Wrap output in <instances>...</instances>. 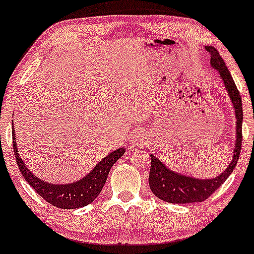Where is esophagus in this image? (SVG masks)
<instances>
[{
	"label": "esophagus",
	"mask_w": 254,
	"mask_h": 254,
	"mask_svg": "<svg viewBox=\"0 0 254 254\" xmlns=\"http://www.w3.org/2000/svg\"><path fill=\"white\" fill-rule=\"evenodd\" d=\"M146 139H147L146 132H143V130H140V132L135 133V135L133 136L132 143H134V145H141V143L146 141Z\"/></svg>",
	"instance_id": "esophagus-1"
}]
</instances>
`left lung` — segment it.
Instances as JSON below:
<instances>
[{"label":"left lung","mask_w":254,"mask_h":254,"mask_svg":"<svg viewBox=\"0 0 254 254\" xmlns=\"http://www.w3.org/2000/svg\"><path fill=\"white\" fill-rule=\"evenodd\" d=\"M206 51L211 54V65L220 74L225 88H226L231 102H232L234 112H236L237 133L233 159L226 170L213 179H196V178L183 175L170 170L155 155L151 154V170H149L148 178L149 187H151L152 192L155 194V196L171 203L201 202L208 196H211L232 173L238 159H239L240 151H242V126L244 115L239 90L237 89L233 77L231 76L230 70L227 69L223 58L219 55L217 49L214 47L208 46L206 47Z\"/></svg>","instance_id":"left-lung-1"}]
</instances>
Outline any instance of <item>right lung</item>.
Instances as JSON below:
<instances>
[{
  "label": "right lung",
  "instance_id": "1",
  "mask_svg": "<svg viewBox=\"0 0 254 254\" xmlns=\"http://www.w3.org/2000/svg\"><path fill=\"white\" fill-rule=\"evenodd\" d=\"M12 149H14L15 158H16L18 170L27 183L47 202L55 207L64 209L83 207L98 198L100 192L102 190V187L105 186L112 166L124 155L126 151L125 148L115 149L111 154L105 156L82 179L70 184L55 185L41 180L33 172L28 170L27 166L22 161L17 151L16 141H15L14 126H12Z\"/></svg>",
  "mask_w": 254,
  "mask_h": 254
}]
</instances>
